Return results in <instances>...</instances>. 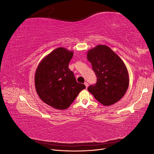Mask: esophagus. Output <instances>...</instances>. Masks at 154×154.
Here are the masks:
<instances>
[{
	"label": "esophagus",
	"mask_w": 154,
	"mask_h": 154,
	"mask_svg": "<svg viewBox=\"0 0 154 154\" xmlns=\"http://www.w3.org/2000/svg\"><path fill=\"white\" fill-rule=\"evenodd\" d=\"M84 84H85V87H86V88H87L88 87V83L85 82L84 83Z\"/></svg>",
	"instance_id": "1"
}]
</instances>
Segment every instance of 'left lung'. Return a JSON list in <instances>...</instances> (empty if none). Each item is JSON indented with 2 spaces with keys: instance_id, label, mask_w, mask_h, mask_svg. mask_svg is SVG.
<instances>
[{
  "instance_id": "obj_1",
  "label": "left lung",
  "mask_w": 154,
  "mask_h": 154,
  "mask_svg": "<svg viewBox=\"0 0 154 154\" xmlns=\"http://www.w3.org/2000/svg\"><path fill=\"white\" fill-rule=\"evenodd\" d=\"M87 59L97 78L95 84L88 87V92L105 106L122 99L128 89L129 76L119 56L108 46L98 45L88 51Z\"/></svg>"
}]
</instances>
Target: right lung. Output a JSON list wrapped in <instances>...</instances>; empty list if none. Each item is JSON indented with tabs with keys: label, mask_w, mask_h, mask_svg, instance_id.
Returning a JSON list of instances; mask_svg holds the SVG:
<instances>
[{
	"label": "right lung",
	"mask_w": 154,
	"mask_h": 154,
	"mask_svg": "<svg viewBox=\"0 0 154 154\" xmlns=\"http://www.w3.org/2000/svg\"><path fill=\"white\" fill-rule=\"evenodd\" d=\"M73 52L63 48L54 49L36 69L35 83L37 94L44 103L54 109H66L80 92L85 88L78 83L69 68Z\"/></svg>",
	"instance_id": "1"
}]
</instances>
